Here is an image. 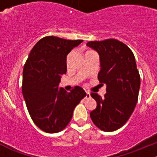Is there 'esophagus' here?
I'll list each match as a JSON object with an SVG mask.
<instances>
[{
	"label": "esophagus",
	"mask_w": 157,
	"mask_h": 157,
	"mask_svg": "<svg viewBox=\"0 0 157 157\" xmlns=\"http://www.w3.org/2000/svg\"><path fill=\"white\" fill-rule=\"evenodd\" d=\"M86 99H88V98H90V92H88V91H86Z\"/></svg>",
	"instance_id": "1"
}]
</instances>
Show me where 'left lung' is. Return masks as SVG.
Masks as SVG:
<instances>
[{
  "instance_id": "obj_1",
  "label": "left lung",
  "mask_w": 157,
  "mask_h": 157,
  "mask_svg": "<svg viewBox=\"0 0 157 157\" xmlns=\"http://www.w3.org/2000/svg\"><path fill=\"white\" fill-rule=\"evenodd\" d=\"M86 45L99 54L98 80L106 85L103 99L97 93L90 94L97 102L90 118L102 131H116L125 124L137 102L140 77L135 58L131 49L117 39L89 42Z\"/></svg>"
}]
</instances>
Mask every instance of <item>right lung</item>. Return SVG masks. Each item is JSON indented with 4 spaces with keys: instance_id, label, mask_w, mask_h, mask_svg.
I'll return each mask as SVG.
<instances>
[{
    "instance_id": "obj_1",
    "label": "right lung",
    "mask_w": 157,
    "mask_h": 157,
    "mask_svg": "<svg viewBox=\"0 0 157 157\" xmlns=\"http://www.w3.org/2000/svg\"><path fill=\"white\" fill-rule=\"evenodd\" d=\"M82 42L46 36L35 45L25 63L23 98L33 122L45 132L62 131L76 105L86 96L80 86L70 93L58 88L61 76L67 72V55Z\"/></svg>"
}]
</instances>
